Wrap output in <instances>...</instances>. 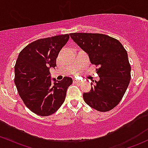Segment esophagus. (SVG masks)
<instances>
[{"mask_svg":"<svg viewBox=\"0 0 148 148\" xmlns=\"http://www.w3.org/2000/svg\"><path fill=\"white\" fill-rule=\"evenodd\" d=\"M74 82L77 83V84H80L81 83V81H79V80H77V79H74Z\"/></svg>","mask_w":148,"mask_h":148,"instance_id":"1","label":"esophagus"}]
</instances>
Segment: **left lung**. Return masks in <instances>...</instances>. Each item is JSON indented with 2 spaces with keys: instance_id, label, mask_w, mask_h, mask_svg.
I'll return each mask as SVG.
<instances>
[{
  "instance_id": "obj_1",
  "label": "left lung",
  "mask_w": 148,
  "mask_h": 148,
  "mask_svg": "<svg viewBox=\"0 0 148 148\" xmlns=\"http://www.w3.org/2000/svg\"><path fill=\"white\" fill-rule=\"evenodd\" d=\"M73 40L89 55L92 64L99 66V81L91 82L90 92L83 94L84 102L99 112L112 110L120 103L131 79L127 51L116 38L102 34L71 33Z\"/></svg>"
}]
</instances>
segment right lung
Listing matches in <instances>:
<instances>
[{"label":"right lung","mask_w":148,"mask_h":148,"mask_svg":"<svg viewBox=\"0 0 148 148\" xmlns=\"http://www.w3.org/2000/svg\"><path fill=\"white\" fill-rule=\"evenodd\" d=\"M69 34L41 38L27 45L15 65L14 83L25 105L36 114L49 116L65 100L71 77L51 83L49 69L56 66V58L69 41Z\"/></svg>","instance_id":"obj_1"}]
</instances>
